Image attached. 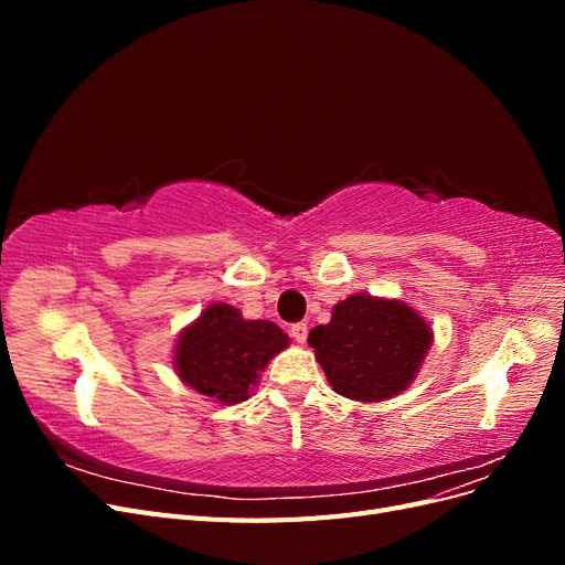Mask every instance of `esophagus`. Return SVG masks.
Segmentation results:
<instances>
[{"instance_id": "34e87169", "label": "esophagus", "mask_w": 565, "mask_h": 565, "mask_svg": "<svg viewBox=\"0 0 565 565\" xmlns=\"http://www.w3.org/2000/svg\"><path fill=\"white\" fill-rule=\"evenodd\" d=\"M289 334H292L297 344H303L306 337H309V328H306V322H295L292 328H289Z\"/></svg>"}]
</instances>
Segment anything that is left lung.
<instances>
[{
    "label": "left lung",
    "instance_id": "obj_1",
    "mask_svg": "<svg viewBox=\"0 0 565 565\" xmlns=\"http://www.w3.org/2000/svg\"><path fill=\"white\" fill-rule=\"evenodd\" d=\"M434 341L429 322L405 301L351 295L332 320L309 334L320 367L339 396L377 403L415 380Z\"/></svg>",
    "mask_w": 565,
    "mask_h": 565
}]
</instances>
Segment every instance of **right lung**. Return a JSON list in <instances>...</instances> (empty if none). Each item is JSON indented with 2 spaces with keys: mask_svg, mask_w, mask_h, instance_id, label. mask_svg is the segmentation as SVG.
Returning a JSON list of instances; mask_svg holds the SVG:
<instances>
[{
  "mask_svg": "<svg viewBox=\"0 0 565 565\" xmlns=\"http://www.w3.org/2000/svg\"><path fill=\"white\" fill-rule=\"evenodd\" d=\"M287 344L276 322L245 320L235 306L212 303L179 334L174 367L202 396L233 405L249 398L259 372Z\"/></svg>",
  "mask_w": 565,
  "mask_h": 565,
  "instance_id": "add662e5",
  "label": "right lung"
}]
</instances>
